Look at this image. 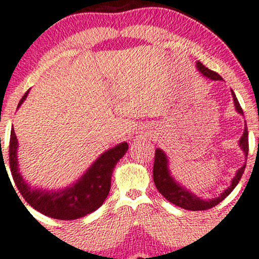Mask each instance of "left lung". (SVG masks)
Returning a JSON list of instances; mask_svg holds the SVG:
<instances>
[{
	"instance_id": "8db88e82",
	"label": "left lung",
	"mask_w": 259,
	"mask_h": 259,
	"mask_svg": "<svg viewBox=\"0 0 259 259\" xmlns=\"http://www.w3.org/2000/svg\"><path fill=\"white\" fill-rule=\"evenodd\" d=\"M196 67L200 72L203 74L206 78H209L210 80H223V78L219 75L218 73L213 72V70L208 69L207 67H204L201 62H197L196 63ZM231 95H233L234 99V105H235V109H236L237 113L243 115V111L240 106L239 101H237L236 96H235L234 91L231 90ZM240 147L245 153L246 159H247L248 156V132H247V126H245L243 129V134L239 141ZM169 162H168V157L167 154L163 152L160 148H157L156 153H154V164H153V181L154 185H156L157 190L165 197V200H168L169 202L175 204V206L184 208V209L187 210H206L209 209V208L217 206L218 203L224 200L227 196L230 194L231 191L235 189V186L239 184L240 179H241L243 171H245L246 168V162L245 164L242 165L239 170L236 171L235 177L231 180V185L228 187L227 190L222 192L221 196L215 198H210V200H203V198L197 197L195 194H192L191 191L185 189L184 186H181L178 181H175V179L171 177L170 170H169Z\"/></svg>"
}]
</instances>
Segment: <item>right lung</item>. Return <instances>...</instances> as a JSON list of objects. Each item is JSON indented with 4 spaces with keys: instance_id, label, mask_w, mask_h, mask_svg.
I'll use <instances>...</instances> for the list:
<instances>
[{
    "instance_id": "right-lung-1",
    "label": "right lung",
    "mask_w": 259,
    "mask_h": 259,
    "mask_svg": "<svg viewBox=\"0 0 259 259\" xmlns=\"http://www.w3.org/2000/svg\"><path fill=\"white\" fill-rule=\"evenodd\" d=\"M28 94L29 91H26L18 107L24 102ZM127 148L129 146L126 142L109 148L92 163L91 167L73 185L58 191H49L31 187L25 179H23L18 168V140L12 127L10 140L11 173L20 195L37 212L53 219L73 221L95 212L102 206L111 190L113 169L118 160L126 153Z\"/></svg>"
}]
</instances>
